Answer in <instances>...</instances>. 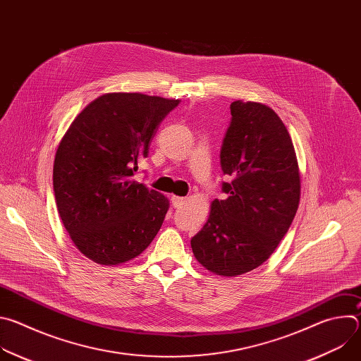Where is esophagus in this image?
I'll return each instance as SVG.
<instances>
[{
  "label": "esophagus",
  "instance_id": "esophagus-1",
  "mask_svg": "<svg viewBox=\"0 0 361 361\" xmlns=\"http://www.w3.org/2000/svg\"><path fill=\"white\" fill-rule=\"evenodd\" d=\"M171 202L174 207H180V205L184 202V198L178 197V195H171Z\"/></svg>",
  "mask_w": 361,
  "mask_h": 361
}]
</instances>
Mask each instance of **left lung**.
Returning a JSON list of instances; mask_svg holds the SVG:
<instances>
[{
  "mask_svg": "<svg viewBox=\"0 0 361 361\" xmlns=\"http://www.w3.org/2000/svg\"><path fill=\"white\" fill-rule=\"evenodd\" d=\"M221 147L226 200H214L207 223L191 238L197 262L223 277L248 273L274 252L300 202V170L281 118L262 102H231Z\"/></svg>",
  "mask_w": 361,
  "mask_h": 361,
  "instance_id": "8db88e82",
  "label": "left lung"
}]
</instances>
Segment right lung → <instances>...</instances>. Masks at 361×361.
Segmentation results:
<instances>
[{
  "instance_id": "1",
  "label": "right lung",
  "mask_w": 361,
  "mask_h": 361,
  "mask_svg": "<svg viewBox=\"0 0 361 361\" xmlns=\"http://www.w3.org/2000/svg\"><path fill=\"white\" fill-rule=\"evenodd\" d=\"M180 99L107 92L92 99L63 135L54 160L57 210L75 247L101 266L138 257L170 209L161 192L131 177L161 120Z\"/></svg>"
}]
</instances>
